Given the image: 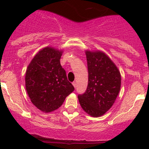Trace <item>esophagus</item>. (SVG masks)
<instances>
[{
    "mask_svg": "<svg viewBox=\"0 0 149 149\" xmlns=\"http://www.w3.org/2000/svg\"><path fill=\"white\" fill-rule=\"evenodd\" d=\"M76 85H77L76 82H73V86H74V88H76Z\"/></svg>",
    "mask_w": 149,
    "mask_h": 149,
    "instance_id": "esophagus-1",
    "label": "esophagus"
}]
</instances>
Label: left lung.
<instances>
[{
  "mask_svg": "<svg viewBox=\"0 0 149 149\" xmlns=\"http://www.w3.org/2000/svg\"><path fill=\"white\" fill-rule=\"evenodd\" d=\"M88 81L85 92L79 94V103L86 113L100 117L113 105L119 94L121 76L110 58L101 51H86Z\"/></svg>",
  "mask_w": 149,
  "mask_h": 149,
  "instance_id": "obj_1",
  "label": "left lung"
}]
</instances>
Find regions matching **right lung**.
I'll return each mask as SVG.
<instances>
[{
  "instance_id": "obj_1",
  "label": "right lung",
  "mask_w": 149,
  "mask_h": 149,
  "mask_svg": "<svg viewBox=\"0 0 149 149\" xmlns=\"http://www.w3.org/2000/svg\"><path fill=\"white\" fill-rule=\"evenodd\" d=\"M62 51L46 47L28 65L25 76L26 89L31 102L44 112L59 108L67 96L74 91L61 65Z\"/></svg>"
}]
</instances>
